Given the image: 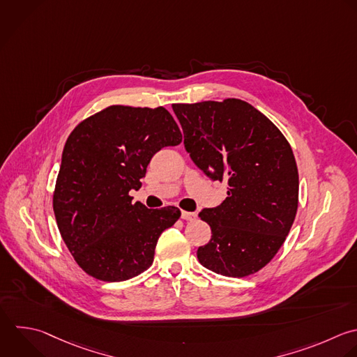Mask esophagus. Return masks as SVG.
<instances>
[{
    "mask_svg": "<svg viewBox=\"0 0 357 357\" xmlns=\"http://www.w3.org/2000/svg\"><path fill=\"white\" fill-rule=\"evenodd\" d=\"M181 218H183L184 220H195V219H197V213H195V212L183 211V212H181Z\"/></svg>",
    "mask_w": 357,
    "mask_h": 357,
    "instance_id": "34e87169",
    "label": "esophagus"
}]
</instances>
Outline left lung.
Instances as JSON below:
<instances>
[{"label":"left lung","mask_w":357,"mask_h":357,"mask_svg":"<svg viewBox=\"0 0 357 357\" xmlns=\"http://www.w3.org/2000/svg\"><path fill=\"white\" fill-rule=\"evenodd\" d=\"M192 162L212 180L227 181V198L199 218L212 230L198 248L201 265L244 278L279 251L298 205V172L290 144L255 107L240 99L172 105Z\"/></svg>","instance_id":"8db88e82"}]
</instances>
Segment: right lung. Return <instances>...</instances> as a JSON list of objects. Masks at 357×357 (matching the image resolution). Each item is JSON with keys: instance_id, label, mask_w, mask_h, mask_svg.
Instances as JSON below:
<instances>
[{"instance_id": "right-lung-1", "label": "right lung", "mask_w": 357, "mask_h": 357, "mask_svg": "<svg viewBox=\"0 0 357 357\" xmlns=\"http://www.w3.org/2000/svg\"><path fill=\"white\" fill-rule=\"evenodd\" d=\"M183 135L165 107L109 106L70 134L53 194L60 234L77 264L103 282L146 271L160 233L181 216L176 206L148 209L130 190L152 156Z\"/></svg>"}]
</instances>
